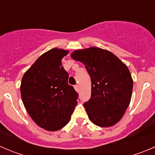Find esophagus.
<instances>
[{"label": "esophagus", "mask_w": 155, "mask_h": 155, "mask_svg": "<svg viewBox=\"0 0 155 155\" xmlns=\"http://www.w3.org/2000/svg\"><path fill=\"white\" fill-rule=\"evenodd\" d=\"M74 88H75V90H76V91H79V85H75V86H74Z\"/></svg>", "instance_id": "esophagus-1"}]
</instances>
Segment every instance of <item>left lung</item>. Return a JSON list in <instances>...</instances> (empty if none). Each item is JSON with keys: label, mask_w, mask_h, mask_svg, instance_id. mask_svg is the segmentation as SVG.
Here are the masks:
<instances>
[{"label": "left lung", "mask_w": 155, "mask_h": 155, "mask_svg": "<svg viewBox=\"0 0 155 155\" xmlns=\"http://www.w3.org/2000/svg\"><path fill=\"white\" fill-rule=\"evenodd\" d=\"M72 58L85 65L91 80V95L85 102L89 119L107 127L121 120L130 102L133 82L127 67L111 51L91 47L76 50Z\"/></svg>", "instance_id": "obj_1"}]
</instances>
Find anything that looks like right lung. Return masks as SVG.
<instances>
[{
  "label": "right lung",
  "instance_id": "add662e5",
  "mask_svg": "<svg viewBox=\"0 0 155 155\" xmlns=\"http://www.w3.org/2000/svg\"><path fill=\"white\" fill-rule=\"evenodd\" d=\"M68 51L52 48L42 54L21 79V95L34 122L49 131L61 129L70 121L78 94L68 84L69 74L61 60Z\"/></svg>",
  "mask_w": 155,
  "mask_h": 155
}]
</instances>
